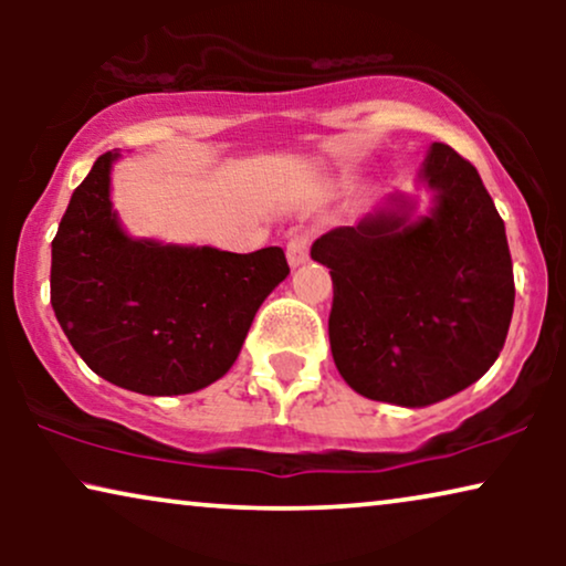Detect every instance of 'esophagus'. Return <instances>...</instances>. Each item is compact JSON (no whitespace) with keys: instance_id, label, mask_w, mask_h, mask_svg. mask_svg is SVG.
<instances>
[{"instance_id":"1","label":"esophagus","mask_w":566,"mask_h":566,"mask_svg":"<svg viewBox=\"0 0 566 566\" xmlns=\"http://www.w3.org/2000/svg\"><path fill=\"white\" fill-rule=\"evenodd\" d=\"M308 231L304 229H296L293 234L289 237V244H285V258H289L291 268H298L304 265V262L308 260Z\"/></svg>"}]
</instances>
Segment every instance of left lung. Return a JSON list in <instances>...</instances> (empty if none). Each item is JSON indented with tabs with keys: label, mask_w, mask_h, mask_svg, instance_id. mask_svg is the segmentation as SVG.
I'll return each instance as SVG.
<instances>
[{
	"label": "left lung",
	"mask_w": 566,
	"mask_h": 566,
	"mask_svg": "<svg viewBox=\"0 0 566 566\" xmlns=\"http://www.w3.org/2000/svg\"><path fill=\"white\" fill-rule=\"evenodd\" d=\"M428 216L391 196L355 227L312 244L329 268L332 358L347 386L428 407L479 381L502 350L515 304L505 223L471 161L432 144L422 161Z\"/></svg>",
	"instance_id": "left-lung-1"
}]
</instances>
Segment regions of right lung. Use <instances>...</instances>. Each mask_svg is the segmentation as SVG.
<instances>
[{"instance_id":"1","label":"right lung","mask_w":566,"mask_h":566,"mask_svg":"<svg viewBox=\"0 0 566 566\" xmlns=\"http://www.w3.org/2000/svg\"><path fill=\"white\" fill-rule=\"evenodd\" d=\"M105 151L51 242V306L82 360L146 397L206 389L234 366L262 301L291 273L281 247L237 254L123 231Z\"/></svg>"}]
</instances>
